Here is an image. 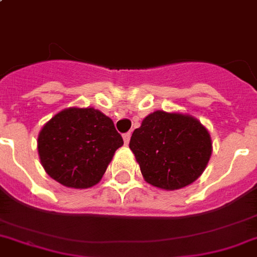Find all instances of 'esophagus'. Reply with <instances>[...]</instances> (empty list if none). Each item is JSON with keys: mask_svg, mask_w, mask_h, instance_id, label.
<instances>
[{"mask_svg": "<svg viewBox=\"0 0 257 257\" xmlns=\"http://www.w3.org/2000/svg\"><path fill=\"white\" fill-rule=\"evenodd\" d=\"M131 136H132V135H131V132L124 133V135H122V137H124V142H125V144H128L129 140H131Z\"/></svg>", "mask_w": 257, "mask_h": 257, "instance_id": "1", "label": "esophagus"}]
</instances>
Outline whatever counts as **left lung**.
Instances as JSON below:
<instances>
[{
  "mask_svg": "<svg viewBox=\"0 0 257 257\" xmlns=\"http://www.w3.org/2000/svg\"><path fill=\"white\" fill-rule=\"evenodd\" d=\"M129 148L148 183L176 190L202 174L210 159L211 140L197 118L158 110L135 129Z\"/></svg>",
  "mask_w": 257,
  "mask_h": 257,
  "instance_id": "8db88e82",
  "label": "left lung"
}]
</instances>
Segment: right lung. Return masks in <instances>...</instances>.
Listing matches in <instances>:
<instances>
[{
  "instance_id": "add662e5",
  "label": "right lung",
  "mask_w": 257,
  "mask_h": 257,
  "mask_svg": "<svg viewBox=\"0 0 257 257\" xmlns=\"http://www.w3.org/2000/svg\"><path fill=\"white\" fill-rule=\"evenodd\" d=\"M122 144L113 121L103 113L93 107H70L43 126L37 150L52 179L67 187L87 189L101 181Z\"/></svg>"
}]
</instances>
